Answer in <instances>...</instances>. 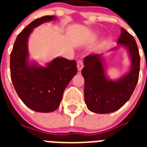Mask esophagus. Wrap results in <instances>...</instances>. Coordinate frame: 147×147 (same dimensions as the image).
<instances>
[{"label": "esophagus", "mask_w": 147, "mask_h": 147, "mask_svg": "<svg viewBox=\"0 0 147 147\" xmlns=\"http://www.w3.org/2000/svg\"><path fill=\"white\" fill-rule=\"evenodd\" d=\"M83 67V61L82 59H79L77 62V69L78 71H81Z\"/></svg>", "instance_id": "obj_1"}]
</instances>
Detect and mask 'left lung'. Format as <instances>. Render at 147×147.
<instances>
[{
	"instance_id": "obj_1",
	"label": "left lung",
	"mask_w": 147,
	"mask_h": 147,
	"mask_svg": "<svg viewBox=\"0 0 147 147\" xmlns=\"http://www.w3.org/2000/svg\"><path fill=\"white\" fill-rule=\"evenodd\" d=\"M117 43L127 48L132 66L128 74L116 81L107 80L102 54H89L84 59L82 74L85 79V101L93 113H110L120 109L129 99L138 81L140 55L136 40L121 28Z\"/></svg>"
}]
</instances>
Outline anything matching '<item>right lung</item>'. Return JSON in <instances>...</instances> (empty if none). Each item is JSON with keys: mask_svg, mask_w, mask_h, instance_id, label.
I'll return each instance as SVG.
<instances>
[{"mask_svg": "<svg viewBox=\"0 0 147 147\" xmlns=\"http://www.w3.org/2000/svg\"><path fill=\"white\" fill-rule=\"evenodd\" d=\"M55 19L54 15L37 18L18 35L11 56L10 73L13 85L22 102L40 113L53 112L59 107L68 83L77 73L75 60L53 59L46 67L28 63V38L34 28Z\"/></svg>", "mask_w": 147, "mask_h": 147, "instance_id": "add662e5", "label": "right lung"}]
</instances>
